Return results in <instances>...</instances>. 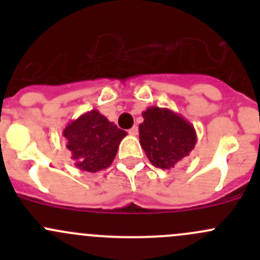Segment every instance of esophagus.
Here are the masks:
<instances>
[{"label":"esophagus","mask_w":260,"mask_h":260,"mask_svg":"<svg viewBox=\"0 0 260 260\" xmlns=\"http://www.w3.org/2000/svg\"><path fill=\"white\" fill-rule=\"evenodd\" d=\"M128 133H129L131 136H137L138 135V127H136L135 125V127H132L129 131H128Z\"/></svg>","instance_id":"esophagus-1"}]
</instances>
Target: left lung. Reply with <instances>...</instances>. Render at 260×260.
<instances>
[{
  "label": "left lung",
  "mask_w": 260,
  "mask_h": 260,
  "mask_svg": "<svg viewBox=\"0 0 260 260\" xmlns=\"http://www.w3.org/2000/svg\"><path fill=\"white\" fill-rule=\"evenodd\" d=\"M142 117L140 143L149 162L157 169L175 167L195 148L196 131L182 115L169 108L148 107Z\"/></svg>",
  "instance_id": "left-lung-1"
}]
</instances>
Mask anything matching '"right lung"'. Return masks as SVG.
<instances>
[{
  "instance_id": "right-lung-1",
  "label": "right lung",
  "mask_w": 260,
  "mask_h": 260,
  "mask_svg": "<svg viewBox=\"0 0 260 260\" xmlns=\"http://www.w3.org/2000/svg\"><path fill=\"white\" fill-rule=\"evenodd\" d=\"M75 167L98 172L112 165L120 141L127 136L96 109L81 114L62 131Z\"/></svg>"
}]
</instances>
